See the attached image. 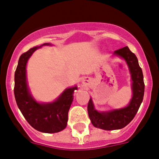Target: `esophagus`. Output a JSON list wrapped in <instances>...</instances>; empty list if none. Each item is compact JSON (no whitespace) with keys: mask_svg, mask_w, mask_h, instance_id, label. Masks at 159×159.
Instances as JSON below:
<instances>
[{"mask_svg":"<svg viewBox=\"0 0 159 159\" xmlns=\"http://www.w3.org/2000/svg\"><path fill=\"white\" fill-rule=\"evenodd\" d=\"M82 82H83V83H84V84H86L87 83H89V77H83V79H82Z\"/></svg>","mask_w":159,"mask_h":159,"instance_id":"34e87169","label":"esophagus"}]
</instances>
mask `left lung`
Wrapping results in <instances>:
<instances>
[{
	"mask_svg": "<svg viewBox=\"0 0 159 159\" xmlns=\"http://www.w3.org/2000/svg\"><path fill=\"white\" fill-rule=\"evenodd\" d=\"M114 55L124 59L128 65L131 74L132 98L126 107L106 111H98L95 109L92 99L90 98L88 113L91 124L95 127L104 130L120 129L129 124L139 111L144 94L143 72L136 56L128 47L115 50Z\"/></svg>",
	"mask_w": 159,
	"mask_h": 159,
	"instance_id": "8db88e82",
	"label": "left lung"
}]
</instances>
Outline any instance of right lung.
Segmentation results:
<instances>
[{
  "label": "right lung",
  "mask_w": 159,
  "mask_h": 159,
  "mask_svg": "<svg viewBox=\"0 0 159 159\" xmlns=\"http://www.w3.org/2000/svg\"><path fill=\"white\" fill-rule=\"evenodd\" d=\"M44 45L51 44L34 47L20 57L15 72L14 94L20 112L32 127L44 133H55L66 127L68 111L77 87L66 89L53 102H39L35 100L27 85L26 67L32 54Z\"/></svg>",
  "instance_id": "add662e5"
}]
</instances>
